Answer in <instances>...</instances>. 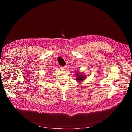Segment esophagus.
Here are the masks:
<instances>
[{
    "label": "esophagus",
    "instance_id": "obj_1",
    "mask_svg": "<svg viewBox=\"0 0 132 132\" xmlns=\"http://www.w3.org/2000/svg\"><path fill=\"white\" fill-rule=\"evenodd\" d=\"M61 69L62 70H65L66 69L65 67H61Z\"/></svg>",
    "mask_w": 132,
    "mask_h": 132
}]
</instances>
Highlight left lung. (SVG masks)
Here are the masks:
<instances>
[{
	"instance_id": "left-lung-1",
	"label": "left lung",
	"mask_w": 132,
	"mask_h": 132,
	"mask_svg": "<svg viewBox=\"0 0 132 132\" xmlns=\"http://www.w3.org/2000/svg\"><path fill=\"white\" fill-rule=\"evenodd\" d=\"M75 73L76 76L75 80L77 82H82L84 81L85 79L86 78V76L85 74H84L83 73L80 72L79 70H76Z\"/></svg>"
}]
</instances>
